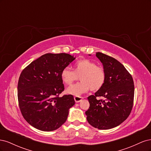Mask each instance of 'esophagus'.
<instances>
[{
	"label": "esophagus",
	"mask_w": 151,
	"mask_h": 151,
	"mask_svg": "<svg viewBox=\"0 0 151 151\" xmlns=\"http://www.w3.org/2000/svg\"><path fill=\"white\" fill-rule=\"evenodd\" d=\"M83 99V97H80V96H75L74 97V100L76 103H79Z\"/></svg>",
	"instance_id": "1"
}]
</instances>
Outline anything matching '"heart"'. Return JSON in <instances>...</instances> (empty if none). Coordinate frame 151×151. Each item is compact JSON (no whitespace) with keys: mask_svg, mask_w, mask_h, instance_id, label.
<instances>
[{"mask_svg":"<svg viewBox=\"0 0 151 151\" xmlns=\"http://www.w3.org/2000/svg\"><path fill=\"white\" fill-rule=\"evenodd\" d=\"M80 76V83L72 85L66 89V93L74 96H80L91 89L99 90L103 86L105 81V72L101 67L88 59H83L75 63L74 71L69 67H65L61 72L63 83L70 85Z\"/></svg>","mask_w":151,"mask_h":151,"instance_id":"obj_1","label":"heart"}]
</instances>
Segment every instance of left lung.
Instances as JSON below:
<instances>
[{"instance_id": "8db88e82", "label": "left lung", "mask_w": 151, "mask_h": 151, "mask_svg": "<svg viewBox=\"0 0 151 151\" xmlns=\"http://www.w3.org/2000/svg\"><path fill=\"white\" fill-rule=\"evenodd\" d=\"M96 56L103 64L105 81L94 95L88 98L90 106L86 115L91 125L108 130L120 125L129 116L133 107L134 84L130 73L115 58L100 52L96 53Z\"/></svg>"}]
</instances>
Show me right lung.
<instances>
[{
  "label": "right lung",
  "mask_w": 151,
  "mask_h": 151,
  "mask_svg": "<svg viewBox=\"0 0 151 151\" xmlns=\"http://www.w3.org/2000/svg\"><path fill=\"white\" fill-rule=\"evenodd\" d=\"M76 59L67 53H46L22 71L17 98L22 116L42 131L57 130L64 123L75 104L72 95L58 96L64 90L61 72Z\"/></svg>",
  "instance_id": "obj_1"
}]
</instances>
